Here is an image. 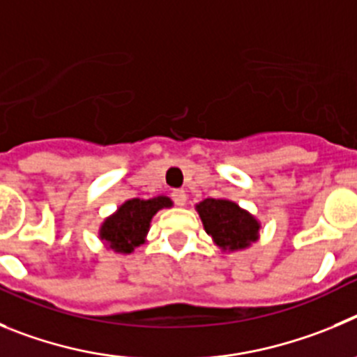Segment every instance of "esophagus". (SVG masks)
<instances>
[{
  "instance_id": "esophagus-1",
  "label": "esophagus",
  "mask_w": 357,
  "mask_h": 357,
  "mask_svg": "<svg viewBox=\"0 0 357 357\" xmlns=\"http://www.w3.org/2000/svg\"><path fill=\"white\" fill-rule=\"evenodd\" d=\"M172 199H174V202L178 204V206H185L186 204L185 190H174L172 192Z\"/></svg>"
}]
</instances>
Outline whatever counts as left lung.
Instances as JSON below:
<instances>
[{"mask_svg":"<svg viewBox=\"0 0 357 357\" xmlns=\"http://www.w3.org/2000/svg\"><path fill=\"white\" fill-rule=\"evenodd\" d=\"M204 231L224 252L245 250L259 240L261 222L231 199H204L195 204Z\"/></svg>","mask_w":357,"mask_h":357,"instance_id":"left-lung-1","label":"left lung"}]
</instances>
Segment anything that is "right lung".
I'll return each instance as SVG.
<instances>
[{"label":"right lung","mask_w":357,"mask_h":357,"mask_svg":"<svg viewBox=\"0 0 357 357\" xmlns=\"http://www.w3.org/2000/svg\"><path fill=\"white\" fill-rule=\"evenodd\" d=\"M172 199L156 195L151 199L124 201L99 226V240L117 255L128 256L147 240L151 220L163 208H172Z\"/></svg>","instance_id":"add662e5"}]
</instances>
